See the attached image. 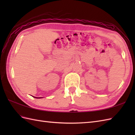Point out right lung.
I'll return each mask as SVG.
<instances>
[{
  "mask_svg": "<svg viewBox=\"0 0 135 135\" xmlns=\"http://www.w3.org/2000/svg\"><path fill=\"white\" fill-rule=\"evenodd\" d=\"M35 97V98H40V97Z\"/></svg>",
  "mask_w": 135,
  "mask_h": 135,
  "instance_id": "obj_1",
  "label": "right lung"
}]
</instances>
